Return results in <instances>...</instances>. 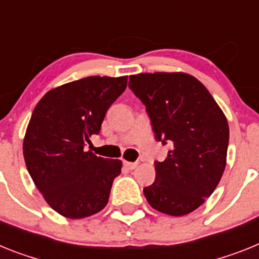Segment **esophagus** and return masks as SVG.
Returning <instances> with one entry per match:
<instances>
[{
    "mask_svg": "<svg viewBox=\"0 0 259 259\" xmlns=\"http://www.w3.org/2000/svg\"><path fill=\"white\" fill-rule=\"evenodd\" d=\"M123 165H125L127 169L133 170V169H136L137 165H138V163H132V161H123Z\"/></svg>",
    "mask_w": 259,
    "mask_h": 259,
    "instance_id": "obj_1",
    "label": "esophagus"
}]
</instances>
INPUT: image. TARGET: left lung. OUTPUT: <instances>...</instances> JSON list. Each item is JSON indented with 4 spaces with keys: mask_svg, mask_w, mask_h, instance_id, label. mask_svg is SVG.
<instances>
[{
    "mask_svg": "<svg viewBox=\"0 0 259 259\" xmlns=\"http://www.w3.org/2000/svg\"><path fill=\"white\" fill-rule=\"evenodd\" d=\"M129 89L145 104L155 139L169 145L155 161L156 179L143 189L151 207L172 217L198 208L226 168L229 127L207 89L184 73L130 75Z\"/></svg>",
    "mask_w": 259,
    "mask_h": 259,
    "instance_id": "left-lung-1",
    "label": "left lung"
}]
</instances>
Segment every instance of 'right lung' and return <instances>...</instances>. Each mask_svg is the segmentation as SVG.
I'll return each mask as SVG.
<instances>
[{
  "label": "right lung",
  "instance_id": "add662e5",
  "mask_svg": "<svg viewBox=\"0 0 259 259\" xmlns=\"http://www.w3.org/2000/svg\"><path fill=\"white\" fill-rule=\"evenodd\" d=\"M127 76H87L47 92L31 116L23 142L27 169L47 203L82 219L102 211L121 160L86 151L105 113L125 91Z\"/></svg>",
  "mask_w": 259,
  "mask_h": 259
}]
</instances>
